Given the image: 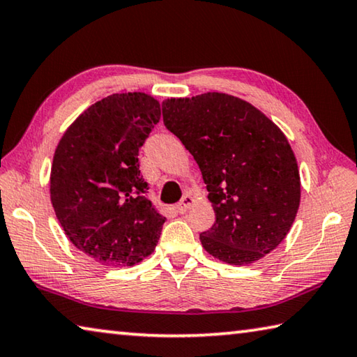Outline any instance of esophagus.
<instances>
[{"label": "esophagus", "instance_id": "1", "mask_svg": "<svg viewBox=\"0 0 357 357\" xmlns=\"http://www.w3.org/2000/svg\"><path fill=\"white\" fill-rule=\"evenodd\" d=\"M190 206H193V198L190 195H184L183 200L176 206V213L179 214H185L187 209H190Z\"/></svg>", "mask_w": 357, "mask_h": 357}]
</instances>
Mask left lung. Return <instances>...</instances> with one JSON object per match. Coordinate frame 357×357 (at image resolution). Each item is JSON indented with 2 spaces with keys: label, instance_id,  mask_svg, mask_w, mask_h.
<instances>
[{
  "label": "left lung",
  "instance_id": "1",
  "mask_svg": "<svg viewBox=\"0 0 357 357\" xmlns=\"http://www.w3.org/2000/svg\"><path fill=\"white\" fill-rule=\"evenodd\" d=\"M162 116L209 192L215 223L200 234L204 250L234 266L273 252L301 202L298 162L285 134L257 107L225 93L165 99Z\"/></svg>",
  "mask_w": 357,
  "mask_h": 357
}]
</instances>
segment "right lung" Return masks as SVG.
Segmentation results:
<instances>
[{
	"label": "right lung",
	"mask_w": 357,
	"mask_h": 357,
	"mask_svg": "<svg viewBox=\"0 0 357 357\" xmlns=\"http://www.w3.org/2000/svg\"><path fill=\"white\" fill-rule=\"evenodd\" d=\"M160 119L146 93L112 94L86 108L59 140L50 200L66 236L105 266H134L154 252L162 217L146 198L138 149Z\"/></svg>",
	"instance_id": "right-lung-1"
}]
</instances>
